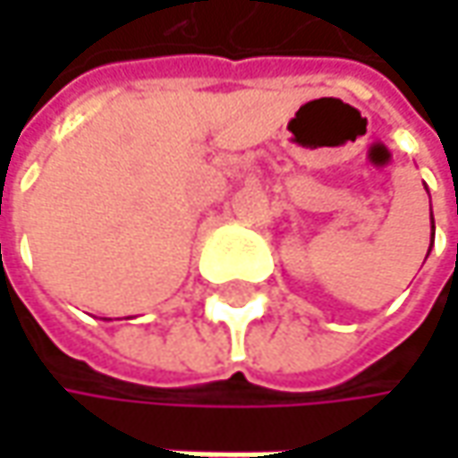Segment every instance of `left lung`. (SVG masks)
<instances>
[{
    "mask_svg": "<svg viewBox=\"0 0 458 458\" xmlns=\"http://www.w3.org/2000/svg\"><path fill=\"white\" fill-rule=\"evenodd\" d=\"M431 221H433V216H431ZM431 242H433V239H431ZM428 252H431V247H428Z\"/></svg>",
    "mask_w": 458,
    "mask_h": 458,
    "instance_id": "obj_1",
    "label": "left lung"
}]
</instances>
